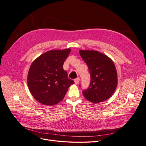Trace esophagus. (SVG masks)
Here are the masks:
<instances>
[{"label": "esophagus", "mask_w": 146, "mask_h": 146, "mask_svg": "<svg viewBox=\"0 0 146 146\" xmlns=\"http://www.w3.org/2000/svg\"><path fill=\"white\" fill-rule=\"evenodd\" d=\"M79 82H80V79L79 78H77V79H76L74 80V83H75V84H76V85H78V84H79Z\"/></svg>", "instance_id": "esophagus-1"}]
</instances>
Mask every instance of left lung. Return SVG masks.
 Masks as SVG:
<instances>
[{
    "mask_svg": "<svg viewBox=\"0 0 146 146\" xmlns=\"http://www.w3.org/2000/svg\"><path fill=\"white\" fill-rule=\"evenodd\" d=\"M80 55L87 64L90 74L88 89L82 92L89 102L97 104L110 98L118 85V76L113 61L98 51L80 50Z\"/></svg>",
    "mask_w": 146,
    "mask_h": 146,
    "instance_id": "1",
    "label": "left lung"
}]
</instances>
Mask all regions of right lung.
Segmentation results:
<instances>
[{
	"label": "right lung",
	"mask_w": 146,
	"mask_h": 146,
	"mask_svg": "<svg viewBox=\"0 0 146 146\" xmlns=\"http://www.w3.org/2000/svg\"><path fill=\"white\" fill-rule=\"evenodd\" d=\"M70 51V48L51 50L33 61L28 71L27 83L30 93L38 102L48 106L57 105L74 83L68 78L63 67Z\"/></svg>",
	"instance_id": "1"
}]
</instances>
